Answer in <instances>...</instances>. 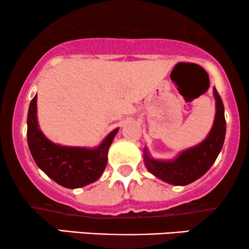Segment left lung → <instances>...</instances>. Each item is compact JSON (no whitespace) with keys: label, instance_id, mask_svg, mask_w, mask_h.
<instances>
[{"label":"left lung","instance_id":"obj_1","mask_svg":"<svg viewBox=\"0 0 249 249\" xmlns=\"http://www.w3.org/2000/svg\"><path fill=\"white\" fill-rule=\"evenodd\" d=\"M213 96L215 116L212 128L201 142L180 151L173 159H156L147 147L144 148V164L156 178L174 186H185L204 176L214 164L225 142L226 121L224 104L215 88H213Z\"/></svg>","mask_w":249,"mask_h":249}]
</instances>
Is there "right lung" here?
I'll list each match as a JSON object with an SVG mask.
<instances>
[{"label":"right lung","instance_id":"1","mask_svg":"<svg viewBox=\"0 0 249 249\" xmlns=\"http://www.w3.org/2000/svg\"><path fill=\"white\" fill-rule=\"evenodd\" d=\"M28 146L36 165L57 184L79 188L95 182L104 172L107 152L119 128L117 127L95 147L67 146L45 137L37 119V95L30 102L27 118Z\"/></svg>","mask_w":249,"mask_h":249}]
</instances>
